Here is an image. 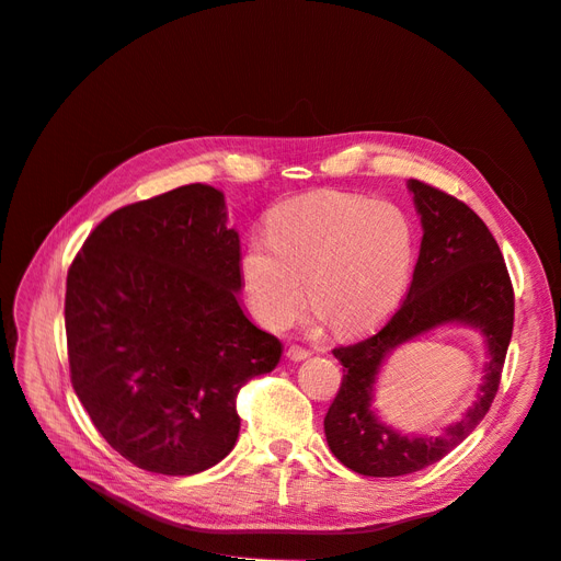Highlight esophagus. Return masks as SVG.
Segmentation results:
<instances>
[{"mask_svg": "<svg viewBox=\"0 0 561 561\" xmlns=\"http://www.w3.org/2000/svg\"><path fill=\"white\" fill-rule=\"evenodd\" d=\"M309 355H311V352L305 350V347H300V345H290V347L286 350V357H288L290 362H305V359H309Z\"/></svg>", "mask_w": 561, "mask_h": 561, "instance_id": "34e87169", "label": "esophagus"}]
</instances>
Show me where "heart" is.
<instances>
[{
    "label": "heart",
    "instance_id": "obj_1",
    "mask_svg": "<svg viewBox=\"0 0 561 561\" xmlns=\"http://www.w3.org/2000/svg\"><path fill=\"white\" fill-rule=\"evenodd\" d=\"M414 265V229L391 202L311 193L271 211L265 236L241 254V282L259 322L282 330L307 298L339 334L364 330L402 298Z\"/></svg>",
    "mask_w": 561,
    "mask_h": 561
}]
</instances>
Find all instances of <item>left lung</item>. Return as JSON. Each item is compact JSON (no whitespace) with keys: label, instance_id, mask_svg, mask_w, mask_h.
<instances>
[{"label":"left lung","instance_id":"1","mask_svg":"<svg viewBox=\"0 0 561 561\" xmlns=\"http://www.w3.org/2000/svg\"><path fill=\"white\" fill-rule=\"evenodd\" d=\"M423 222L421 254L407 298L373 336L334 347L341 389L325 416L334 457L368 478H398L444 459L473 432L497 393L514 330V288L493 233L461 199L409 180ZM470 324L485 334L490 362L479 400L438 437H402L369 409L378 368L402 342L434 327Z\"/></svg>","mask_w":561,"mask_h":561}]
</instances>
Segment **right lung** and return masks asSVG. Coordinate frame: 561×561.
<instances>
[{"mask_svg":"<svg viewBox=\"0 0 561 561\" xmlns=\"http://www.w3.org/2000/svg\"><path fill=\"white\" fill-rule=\"evenodd\" d=\"M241 241L220 191L188 184L127 204L68 271L77 398L106 444L161 476H195L239 438L236 396L279 357L243 313Z\"/></svg>","mask_w":561,"mask_h":561,"instance_id":"add662e5","label":"right lung"}]
</instances>
